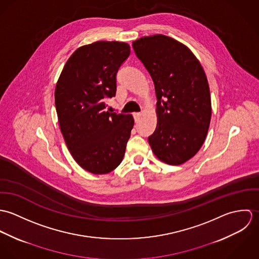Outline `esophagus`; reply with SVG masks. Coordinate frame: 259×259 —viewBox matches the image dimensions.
I'll return each instance as SVG.
<instances>
[{"label":"esophagus","mask_w":259,"mask_h":259,"mask_svg":"<svg viewBox=\"0 0 259 259\" xmlns=\"http://www.w3.org/2000/svg\"><path fill=\"white\" fill-rule=\"evenodd\" d=\"M141 115H142V113H141V112H135V113H134V117H135V120H136V121H138V120L140 119Z\"/></svg>","instance_id":"34e87169"}]
</instances>
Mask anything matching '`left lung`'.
I'll list each match as a JSON object with an SVG mask.
<instances>
[{
    "label": "left lung",
    "mask_w": 259,
    "mask_h": 259,
    "mask_svg": "<svg viewBox=\"0 0 259 259\" xmlns=\"http://www.w3.org/2000/svg\"><path fill=\"white\" fill-rule=\"evenodd\" d=\"M133 48L153 80L157 100V123L148 144L159 160L183 164L200 149L210 123L205 73L193 53L172 37H141Z\"/></svg>",
    "instance_id": "8db88e82"
}]
</instances>
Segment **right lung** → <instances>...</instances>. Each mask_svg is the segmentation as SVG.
Returning a JSON list of instances; mask_svg holds the SVG:
<instances>
[{
	"mask_svg": "<svg viewBox=\"0 0 259 259\" xmlns=\"http://www.w3.org/2000/svg\"><path fill=\"white\" fill-rule=\"evenodd\" d=\"M130 54V45L123 41L81 46L56 84V110L67 147L76 163L94 175L118 166L135 124L132 114L105 110L106 100L115 96L118 68Z\"/></svg>",
	"mask_w": 259,
	"mask_h": 259,
	"instance_id": "1",
	"label": "right lung"
}]
</instances>
